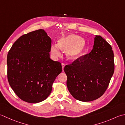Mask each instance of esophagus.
Segmentation results:
<instances>
[{
	"label": "esophagus",
	"mask_w": 125,
	"mask_h": 125,
	"mask_svg": "<svg viewBox=\"0 0 125 125\" xmlns=\"http://www.w3.org/2000/svg\"><path fill=\"white\" fill-rule=\"evenodd\" d=\"M62 71H63V68L65 67V65L64 63H62Z\"/></svg>",
	"instance_id": "34e87169"
}]
</instances>
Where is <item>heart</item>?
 I'll list each match as a JSON object with an SVG mask.
<instances>
[{"label":"heart","instance_id":"heart-1","mask_svg":"<svg viewBox=\"0 0 125 125\" xmlns=\"http://www.w3.org/2000/svg\"><path fill=\"white\" fill-rule=\"evenodd\" d=\"M86 46V40L77 35L68 34L61 37L57 44H53L51 52L53 57H59L62 51H66L67 59L74 61L83 54Z\"/></svg>","mask_w":125,"mask_h":125}]
</instances>
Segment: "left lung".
Here are the masks:
<instances>
[{
    "instance_id": "1",
    "label": "left lung",
    "mask_w": 125,
    "mask_h": 125,
    "mask_svg": "<svg viewBox=\"0 0 125 125\" xmlns=\"http://www.w3.org/2000/svg\"><path fill=\"white\" fill-rule=\"evenodd\" d=\"M111 46L100 35H95L93 49L64 67L67 86L74 98L83 102L96 100L107 88L114 71Z\"/></svg>"
}]
</instances>
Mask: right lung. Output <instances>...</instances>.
Returning a JSON list of instances; mask_svg holds the SVG:
<instances>
[{"label": "right lung", "instance_id": "obj_1", "mask_svg": "<svg viewBox=\"0 0 125 125\" xmlns=\"http://www.w3.org/2000/svg\"><path fill=\"white\" fill-rule=\"evenodd\" d=\"M51 39L44 30L25 34L13 44L7 57V79L22 100L35 104L45 100L62 72L61 63L50 58Z\"/></svg>", "mask_w": 125, "mask_h": 125}]
</instances>
